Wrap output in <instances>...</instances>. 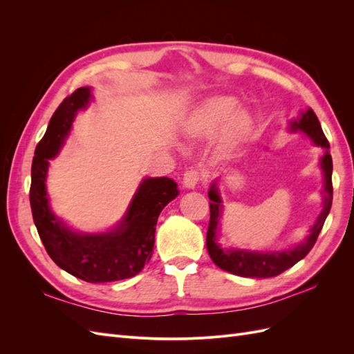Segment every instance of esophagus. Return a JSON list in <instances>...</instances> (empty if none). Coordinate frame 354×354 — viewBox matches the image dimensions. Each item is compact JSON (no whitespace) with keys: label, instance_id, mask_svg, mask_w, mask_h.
Returning <instances> with one entry per match:
<instances>
[{"label":"esophagus","instance_id":"1","mask_svg":"<svg viewBox=\"0 0 354 354\" xmlns=\"http://www.w3.org/2000/svg\"><path fill=\"white\" fill-rule=\"evenodd\" d=\"M201 180V174L195 169H189L186 171V174L183 176V186L186 189H195L196 185L199 183Z\"/></svg>","mask_w":354,"mask_h":354}]
</instances>
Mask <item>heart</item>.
I'll return each mask as SVG.
<instances>
[{"mask_svg":"<svg viewBox=\"0 0 354 354\" xmlns=\"http://www.w3.org/2000/svg\"><path fill=\"white\" fill-rule=\"evenodd\" d=\"M233 95L217 94L203 100L181 127L187 143L209 142L221 133L220 152L232 153L248 140L252 131V113L239 106Z\"/></svg>","mask_w":354,"mask_h":354,"instance_id":"1","label":"heart"}]
</instances>
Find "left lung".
<instances>
[{"mask_svg":"<svg viewBox=\"0 0 354 354\" xmlns=\"http://www.w3.org/2000/svg\"><path fill=\"white\" fill-rule=\"evenodd\" d=\"M289 133H301L310 138L315 146L322 147L324 155L319 159L320 169L324 174L322 187V209L319 211L315 223L310 226L307 236L294 246L285 250H246V248H224L218 243L220 226L223 218V199L217 180H214L209 190V226L207 232V250L214 264L220 269L232 274L242 277H272L288 270L289 267L297 264L299 260L313 248V245L319 236L324 223L328 217L332 205V158L329 153V143L322 131V127L317 120L316 113L308 109L299 112V116L294 118L288 124Z\"/></svg>","mask_w":354,"mask_h":354,"instance_id":"left-lung-1","label":"left lung"}]
</instances>
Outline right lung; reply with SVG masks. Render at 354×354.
Wrapping results in <instances>:
<instances>
[{
	"label": "right lung",
	"mask_w": 354,
	"mask_h": 354,
	"mask_svg": "<svg viewBox=\"0 0 354 354\" xmlns=\"http://www.w3.org/2000/svg\"><path fill=\"white\" fill-rule=\"evenodd\" d=\"M93 100V88L81 87L53 113L32 160L29 201L38 234L51 260L78 279L103 283L142 272L153 252L159 214L180 190L173 178L145 177L121 220L106 232L77 230L53 211L47 192L50 159L65 146L75 116Z\"/></svg>",
	"instance_id": "obj_1"
}]
</instances>
